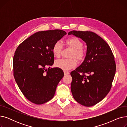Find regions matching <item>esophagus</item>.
<instances>
[{"label":"esophagus","instance_id":"esophagus-1","mask_svg":"<svg viewBox=\"0 0 127 127\" xmlns=\"http://www.w3.org/2000/svg\"><path fill=\"white\" fill-rule=\"evenodd\" d=\"M64 75H69V72L67 71H64Z\"/></svg>","mask_w":127,"mask_h":127}]
</instances>
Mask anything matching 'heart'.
I'll list each match as a JSON object with an SVG mask.
<instances>
[{"label": "heart", "instance_id": "heart-1", "mask_svg": "<svg viewBox=\"0 0 127 127\" xmlns=\"http://www.w3.org/2000/svg\"><path fill=\"white\" fill-rule=\"evenodd\" d=\"M66 45L72 49L70 57L76 58L79 61L83 60L85 56V52L83 49V43L80 39L77 37H71L65 41ZM63 49L62 43L60 41H57L53 44L52 52L55 57L58 58L61 55ZM77 61L75 58L61 59L55 61V65L57 67L64 70H68L76 67Z\"/></svg>", "mask_w": 127, "mask_h": 127}]
</instances>
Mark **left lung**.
I'll list each match as a JSON object with an SVG mask.
<instances>
[{
	"label": "left lung",
	"instance_id": "obj_1",
	"mask_svg": "<svg viewBox=\"0 0 127 127\" xmlns=\"http://www.w3.org/2000/svg\"><path fill=\"white\" fill-rule=\"evenodd\" d=\"M68 34L81 38L87 46L84 61L70 72L72 96L82 105H94L112 87L116 71L114 55L107 43L94 32L73 30Z\"/></svg>",
	"mask_w": 127,
	"mask_h": 127
}]
</instances>
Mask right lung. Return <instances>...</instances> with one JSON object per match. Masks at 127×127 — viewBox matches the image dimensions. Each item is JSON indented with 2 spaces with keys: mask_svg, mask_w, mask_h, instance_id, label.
Here are the masks:
<instances>
[{
  "mask_svg": "<svg viewBox=\"0 0 127 127\" xmlns=\"http://www.w3.org/2000/svg\"><path fill=\"white\" fill-rule=\"evenodd\" d=\"M66 34L58 29L36 32L15 52L13 65L15 81L25 97L33 103L41 104L51 100L64 76L61 69L50 66L54 62L53 45Z\"/></svg>",
  "mask_w": 127,
  "mask_h": 127,
  "instance_id": "right-lung-1",
  "label": "right lung"
}]
</instances>
